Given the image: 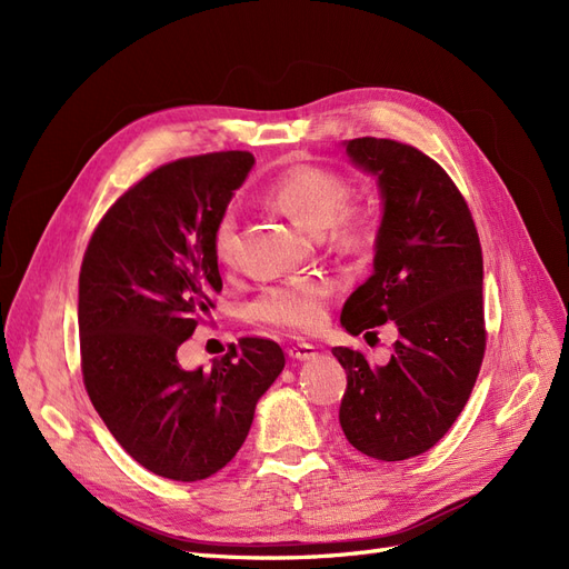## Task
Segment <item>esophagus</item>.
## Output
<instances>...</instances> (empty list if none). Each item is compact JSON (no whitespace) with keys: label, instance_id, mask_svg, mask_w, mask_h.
<instances>
[{"label":"esophagus","instance_id":"obj_1","mask_svg":"<svg viewBox=\"0 0 569 569\" xmlns=\"http://www.w3.org/2000/svg\"><path fill=\"white\" fill-rule=\"evenodd\" d=\"M287 353L295 360H311L316 358V347L313 343H297V347H291Z\"/></svg>","mask_w":569,"mask_h":569}]
</instances>
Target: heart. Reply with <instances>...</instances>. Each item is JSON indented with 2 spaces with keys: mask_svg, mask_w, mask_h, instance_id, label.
<instances>
[{
  "mask_svg": "<svg viewBox=\"0 0 569 569\" xmlns=\"http://www.w3.org/2000/svg\"><path fill=\"white\" fill-rule=\"evenodd\" d=\"M266 197L306 230L320 232L332 226V234L341 247L358 249L370 239V216L351 209L353 187L337 170L313 163L291 166L268 187ZM213 253L222 266L234 261L237 216L232 209L222 211L216 220ZM327 303H330V284L318 278H299L268 287L251 303V316L282 330L313 332L327 318Z\"/></svg>",
  "mask_w": 569,
  "mask_h": 569,
  "instance_id": "heart-1",
  "label": "heart"
}]
</instances>
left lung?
Segmentation results:
<instances>
[{"instance_id":"left-lung-1","label":"left lung","mask_w":569,"mask_h":569,"mask_svg":"<svg viewBox=\"0 0 569 569\" xmlns=\"http://www.w3.org/2000/svg\"><path fill=\"white\" fill-rule=\"evenodd\" d=\"M347 153L380 182L385 216L375 272L341 325L360 335L391 320L399 339L380 368L332 349L347 370L339 425L353 449L393 462L432 449L470 399L487 349L485 266L468 201L435 159L380 137H358Z\"/></svg>"}]
</instances>
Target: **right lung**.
Listing matches in <instances>:
<instances>
[{
    "label": "right lung",
    "mask_w": 569,
    "mask_h": 569,
    "mask_svg": "<svg viewBox=\"0 0 569 569\" xmlns=\"http://www.w3.org/2000/svg\"><path fill=\"white\" fill-rule=\"evenodd\" d=\"M251 166L249 151H213L151 170L99 220L82 258L84 389L116 441L159 477L226 468L284 368L280 343L261 337L230 343L211 370L178 363L222 289L213 228Z\"/></svg>",
    "instance_id": "obj_1"
}]
</instances>
